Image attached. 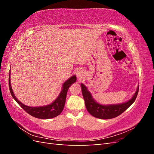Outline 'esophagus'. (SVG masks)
I'll use <instances>...</instances> for the list:
<instances>
[{"instance_id":"1","label":"esophagus","mask_w":154,"mask_h":154,"mask_svg":"<svg viewBox=\"0 0 154 154\" xmlns=\"http://www.w3.org/2000/svg\"><path fill=\"white\" fill-rule=\"evenodd\" d=\"M76 76H77V78L78 79H81L83 76V72L82 71H78L77 72V75Z\"/></svg>"}]
</instances>
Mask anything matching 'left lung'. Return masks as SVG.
Listing matches in <instances>:
<instances>
[{
    "instance_id": "1",
    "label": "left lung",
    "mask_w": 154,
    "mask_h": 154,
    "mask_svg": "<svg viewBox=\"0 0 154 154\" xmlns=\"http://www.w3.org/2000/svg\"><path fill=\"white\" fill-rule=\"evenodd\" d=\"M81 86L82 94L83 99L85 100V106L87 111L94 117L103 119L114 118L124 112L136 100L139 92L138 87L136 93L132 97V99H130L129 101L125 102L124 103L102 105L97 103L92 98L91 94L87 91V87L84 85L81 84Z\"/></svg>"
}]
</instances>
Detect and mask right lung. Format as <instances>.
<instances>
[{"label": "right lung", "mask_w": 154, "mask_h": 154, "mask_svg": "<svg viewBox=\"0 0 154 154\" xmlns=\"http://www.w3.org/2000/svg\"><path fill=\"white\" fill-rule=\"evenodd\" d=\"M76 81V76H72V77L70 78L69 80H67L63 83L62 87V91L60 92V94L57 97V99L53 103L46 106L38 107L26 106L24 104H22L21 102H20L17 99V97H15L12 91V88L11 86L10 74V75H9V88H10L11 94L14 98V100L17 102V103L26 112H27L31 116H33L35 118L45 119L57 117V116L60 115V113L62 112L65 103H66V96L69 88L71 85V84H72V83L75 82Z\"/></svg>", "instance_id": "1"}]
</instances>
